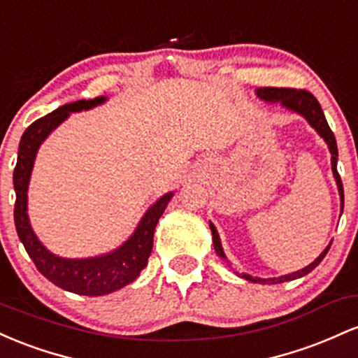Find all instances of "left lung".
Wrapping results in <instances>:
<instances>
[{
    "mask_svg": "<svg viewBox=\"0 0 358 358\" xmlns=\"http://www.w3.org/2000/svg\"><path fill=\"white\" fill-rule=\"evenodd\" d=\"M257 94H259L262 99H266V101H280V104H284V106L289 108V110L298 111V113L303 115L304 118L311 123V127L315 128V130L318 131L321 136H323L324 142L328 143V147H330V152H331V171H333V176H335V179H336V184H338V192H340V198H341V211H343V184H341L340 174H338V171H336L338 148H336L335 135H333L331 128L328 127V122H327V118H324V113H323V110H321L318 99H316L308 90H296V87H271V86H267V87H260V90L257 91ZM210 228L213 233V245H215L216 254L222 257V259H227L223 254L222 243H220L218 231H216V228L213 227V224H210ZM328 250H330V245L324 248L323 254H321L318 259L315 260V262L309 264L308 267L301 268V271H298V272H292V274H289V275L274 277V279L262 280V279H257V277H252L248 274H238V272H236V274L245 277L247 280H252V282H268V284L286 282V280L298 279V277L309 274V272H311L313 268L318 266L321 260L324 259V255L328 254Z\"/></svg>",
    "mask_w": 358,
    "mask_h": 358,
    "instance_id": "1",
    "label": "left lung"
}]
</instances>
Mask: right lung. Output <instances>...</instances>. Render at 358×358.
<instances>
[{
    "label": "right lung",
    "instance_id": "add662e5",
    "mask_svg": "<svg viewBox=\"0 0 358 358\" xmlns=\"http://www.w3.org/2000/svg\"><path fill=\"white\" fill-rule=\"evenodd\" d=\"M104 98L81 99L71 104H64L59 110L42 116L37 122L31 123L20 140L18 160L13 172L15 192V227L18 236L25 247L27 254L34 260L35 267L42 275H45L55 286L76 292L83 296H103L122 289L127 284L134 282L140 275L142 268H145L147 260L154 247V230L157 227L159 218L171 201L172 192L162 196L154 206L145 213L131 238L118 250L94 259H60L50 254L42 243L38 242L34 230L30 228L27 216V189L30 180L31 167H34L35 155L40 143L47 138V135L59 125L60 122L69 116L72 111L90 110L96 104L103 103Z\"/></svg>",
    "mask_w": 358,
    "mask_h": 358
}]
</instances>
